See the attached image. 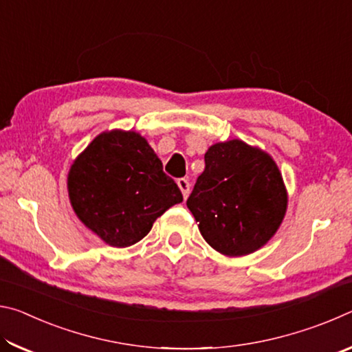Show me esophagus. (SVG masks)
<instances>
[{
  "mask_svg": "<svg viewBox=\"0 0 352 352\" xmlns=\"http://www.w3.org/2000/svg\"><path fill=\"white\" fill-rule=\"evenodd\" d=\"M177 184H178V188H180V190H182L183 199L186 200V199H188V195H189V189H190V183H189V180H186V178H180V180L177 182Z\"/></svg>",
  "mask_w": 352,
  "mask_h": 352,
  "instance_id": "34e87169",
  "label": "esophagus"
}]
</instances>
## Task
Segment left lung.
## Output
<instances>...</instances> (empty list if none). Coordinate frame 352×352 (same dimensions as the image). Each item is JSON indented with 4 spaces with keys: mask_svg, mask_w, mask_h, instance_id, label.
Listing matches in <instances>:
<instances>
[{
    "mask_svg": "<svg viewBox=\"0 0 352 352\" xmlns=\"http://www.w3.org/2000/svg\"><path fill=\"white\" fill-rule=\"evenodd\" d=\"M287 189L270 153L241 140L216 142L186 205L204 239L223 256L254 253L276 234Z\"/></svg>",
    "mask_w": 352,
    "mask_h": 352,
    "instance_id": "left-lung-1",
    "label": "left lung"
}]
</instances>
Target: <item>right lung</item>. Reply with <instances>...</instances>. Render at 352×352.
Returning a JSON list of instances; mask_svg holds the SVG:
<instances>
[{
    "label": "right lung",
    "instance_id": "1",
    "mask_svg": "<svg viewBox=\"0 0 352 352\" xmlns=\"http://www.w3.org/2000/svg\"><path fill=\"white\" fill-rule=\"evenodd\" d=\"M67 188L80 222L116 248L140 242L155 220L183 201L162 160L135 130L99 133L71 164Z\"/></svg>",
    "mask_w": 352,
    "mask_h": 352
}]
</instances>
